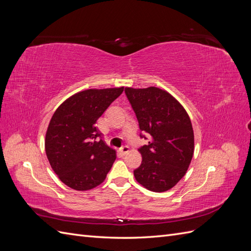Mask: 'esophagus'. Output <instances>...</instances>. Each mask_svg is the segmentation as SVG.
I'll list each match as a JSON object with an SVG mask.
<instances>
[{"label": "esophagus", "instance_id": "obj_1", "mask_svg": "<svg viewBox=\"0 0 251 251\" xmlns=\"http://www.w3.org/2000/svg\"><path fill=\"white\" fill-rule=\"evenodd\" d=\"M127 151H128V147H127V146H124L123 148L120 149V153H121V154L125 155V154L127 153Z\"/></svg>", "mask_w": 251, "mask_h": 251}]
</instances>
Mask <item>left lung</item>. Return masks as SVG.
Instances as JSON below:
<instances>
[{
	"mask_svg": "<svg viewBox=\"0 0 251 251\" xmlns=\"http://www.w3.org/2000/svg\"><path fill=\"white\" fill-rule=\"evenodd\" d=\"M138 120L140 138L149 142L138 151L142 162L134 171L141 185L151 192L171 189L184 176L194 155V131L184 108L165 91L155 87L126 88Z\"/></svg>",
	"mask_w": 251,
	"mask_h": 251,
	"instance_id": "8db88e82",
	"label": "left lung"
}]
</instances>
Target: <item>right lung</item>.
<instances>
[{
  "instance_id": "add662e5",
  "label": "right lung",
  "mask_w": 251,
  "mask_h": 251,
  "mask_svg": "<svg viewBox=\"0 0 251 251\" xmlns=\"http://www.w3.org/2000/svg\"><path fill=\"white\" fill-rule=\"evenodd\" d=\"M124 87L90 89L71 96L53 114L46 133L47 158L60 181L76 191L102 183L116 159L96 123Z\"/></svg>"
}]
</instances>
